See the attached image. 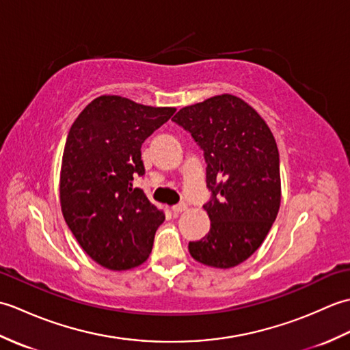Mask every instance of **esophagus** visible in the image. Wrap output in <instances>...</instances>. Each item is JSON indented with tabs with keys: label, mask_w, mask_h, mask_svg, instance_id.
I'll use <instances>...</instances> for the list:
<instances>
[{
	"label": "esophagus",
	"mask_w": 350,
	"mask_h": 350,
	"mask_svg": "<svg viewBox=\"0 0 350 350\" xmlns=\"http://www.w3.org/2000/svg\"><path fill=\"white\" fill-rule=\"evenodd\" d=\"M187 209H188V206L185 204V203H179V204H176V206L171 207V211H173V213H180V212H185Z\"/></svg>",
	"instance_id": "obj_1"
}]
</instances>
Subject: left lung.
<instances>
[{
	"label": "left lung",
	"mask_w": 350,
	"mask_h": 350,
	"mask_svg": "<svg viewBox=\"0 0 350 350\" xmlns=\"http://www.w3.org/2000/svg\"><path fill=\"white\" fill-rule=\"evenodd\" d=\"M173 122L203 148L206 183L212 191L203 206L211 230L203 239L189 242V254L206 266L230 269L254 254L277 218V143L257 111L228 93L183 107Z\"/></svg>",
	"instance_id": "left-lung-1"
}]
</instances>
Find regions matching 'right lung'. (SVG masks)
I'll return each mask as SVG.
<instances>
[{
	"label": "right lung",
	"instance_id": "add662e5",
	"mask_svg": "<svg viewBox=\"0 0 350 350\" xmlns=\"http://www.w3.org/2000/svg\"><path fill=\"white\" fill-rule=\"evenodd\" d=\"M176 108L148 107L116 94L92 100L66 139L60 204L70 232L96 263L128 271L144 263L165 219L143 189L141 144Z\"/></svg>",
	"mask_w": 350,
	"mask_h": 350
}]
</instances>
